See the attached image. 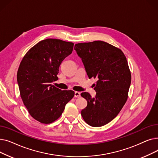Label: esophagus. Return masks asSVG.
Masks as SVG:
<instances>
[{
  "instance_id": "esophagus-1",
  "label": "esophagus",
  "mask_w": 158,
  "mask_h": 158,
  "mask_svg": "<svg viewBox=\"0 0 158 158\" xmlns=\"http://www.w3.org/2000/svg\"><path fill=\"white\" fill-rule=\"evenodd\" d=\"M74 96H75V97L79 98V97H81V93H80V92H75Z\"/></svg>"
}]
</instances>
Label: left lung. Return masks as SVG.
Here are the masks:
<instances>
[{"label": "left lung", "instance_id": "obj_1", "mask_svg": "<svg viewBox=\"0 0 158 158\" xmlns=\"http://www.w3.org/2000/svg\"><path fill=\"white\" fill-rule=\"evenodd\" d=\"M90 79L97 78L95 97L88 92L81 95L87 101L81 111L84 120L92 127H101L113 120L126 104L131 81L126 57L121 50L102 41L75 45Z\"/></svg>", "mask_w": 158, "mask_h": 158}]
</instances>
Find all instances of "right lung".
<instances>
[{
	"label": "right lung",
	"instance_id": "right-lung-1",
	"mask_svg": "<svg viewBox=\"0 0 158 158\" xmlns=\"http://www.w3.org/2000/svg\"><path fill=\"white\" fill-rule=\"evenodd\" d=\"M73 43L48 38L31 47L23 57L17 72L20 94L29 113L42 123L59 118L74 96L72 90H61L51 85L59 67L73 51Z\"/></svg>",
	"mask_w": 158,
	"mask_h": 158
}]
</instances>
